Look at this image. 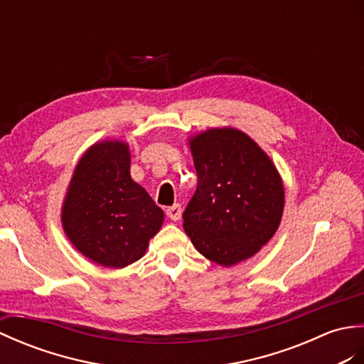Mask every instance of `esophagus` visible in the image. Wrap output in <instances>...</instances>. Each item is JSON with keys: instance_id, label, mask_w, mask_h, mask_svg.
<instances>
[{"instance_id": "34e87169", "label": "esophagus", "mask_w": 364, "mask_h": 364, "mask_svg": "<svg viewBox=\"0 0 364 364\" xmlns=\"http://www.w3.org/2000/svg\"><path fill=\"white\" fill-rule=\"evenodd\" d=\"M166 216L169 218V220H173V221L181 220V216H182V207H181L179 204H174L173 207H168V208H166Z\"/></svg>"}]
</instances>
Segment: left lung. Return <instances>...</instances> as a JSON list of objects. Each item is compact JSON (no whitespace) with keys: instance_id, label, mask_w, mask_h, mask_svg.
Listing matches in <instances>:
<instances>
[{"instance_id":"1","label":"left lung","mask_w":364,"mask_h":364,"mask_svg":"<svg viewBox=\"0 0 364 364\" xmlns=\"http://www.w3.org/2000/svg\"><path fill=\"white\" fill-rule=\"evenodd\" d=\"M188 146L198 188L183 229L199 254L221 266L254 257L277 232L285 188L269 156L243 131L210 127Z\"/></svg>"}]
</instances>
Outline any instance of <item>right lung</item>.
I'll list each match as a JSON object with an SVG mask.
<instances>
[{
	"label": "right lung",
	"instance_id": "add662e5",
	"mask_svg": "<svg viewBox=\"0 0 364 364\" xmlns=\"http://www.w3.org/2000/svg\"><path fill=\"white\" fill-rule=\"evenodd\" d=\"M164 210L131 177V151L121 140L92 144L79 159L63 198V232L80 254L121 269L146 254Z\"/></svg>",
	"mask_w": 364,
	"mask_h": 364
}]
</instances>
